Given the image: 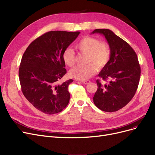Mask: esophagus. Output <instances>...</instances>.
<instances>
[{
    "label": "esophagus",
    "instance_id": "34e87169",
    "mask_svg": "<svg viewBox=\"0 0 155 155\" xmlns=\"http://www.w3.org/2000/svg\"><path fill=\"white\" fill-rule=\"evenodd\" d=\"M91 81H88V80H84V81H81V83H83V84H88L89 83H90Z\"/></svg>",
    "mask_w": 155,
    "mask_h": 155
}]
</instances>
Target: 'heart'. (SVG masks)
Listing matches in <instances>:
<instances>
[{
	"label": "heart",
	"instance_id": "heart-1",
	"mask_svg": "<svg viewBox=\"0 0 155 155\" xmlns=\"http://www.w3.org/2000/svg\"><path fill=\"white\" fill-rule=\"evenodd\" d=\"M76 48L80 52L86 54L87 63H92L87 66H77L70 71V76L84 81L88 79L96 72L97 67H104L109 62L110 57V50L109 45L105 42H100L94 37H85L76 43ZM64 63L72 67L75 63V52L71 48L64 50L63 54Z\"/></svg>",
	"mask_w": 155,
	"mask_h": 155
}]
</instances>
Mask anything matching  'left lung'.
Masks as SVG:
<instances>
[{"label":"left lung","instance_id":"obj_1","mask_svg":"<svg viewBox=\"0 0 155 155\" xmlns=\"http://www.w3.org/2000/svg\"><path fill=\"white\" fill-rule=\"evenodd\" d=\"M91 34L104 35L110 50L109 62L98 74L109 83L104 85L96 81L94 104L103 111L115 112L127 104L137 90L141 73L137 55L127 42L109 29H96Z\"/></svg>","mask_w":155,"mask_h":155}]
</instances>
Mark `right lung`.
Masks as SVG:
<instances>
[{
	"label": "right lung",
	"instance_id": "obj_1",
	"mask_svg": "<svg viewBox=\"0 0 155 155\" xmlns=\"http://www.w3.org/2000/svg\"><path fill=\"white\" fill-rule=\"evenodd\" d=\"M79 31H51L28 46L18 70L22 92L37 109L47 114L62 111L68 104V85L72 79L58 82L67 73L63 54Z\"/></svg>",
	"mask_w": 155,
	"mask_h": 155
}]
</instances>
